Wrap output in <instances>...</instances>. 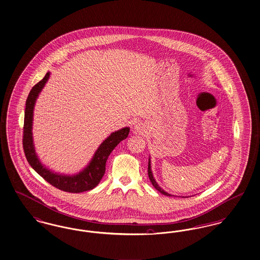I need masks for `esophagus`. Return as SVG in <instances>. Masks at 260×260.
<instances>
[{
  "mask_svg": "<svg viewBox=\"0 0 260 260\" xmlns=\"http://www.w3.org/2000/svg\"><path fill=\"white\" fill-rule=\"evenodd\" d=\"M133 132H134L135 134L144 135L145 133H147V129H146V127L144 126L143 123H138V124H136L135 126H134Z\"/></svg>",
  "mask_w": 260,
  "mask_h": 260,
  "instance_id": "1",
  "label": "esophagus"
}]
</instances>
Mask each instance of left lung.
<instances>
[{
    "label": "left lung",
    "mask_w": 260,
    "mask_h": 260,
    "mask_svg": "<svg viewBox=\"0 0 260 260\" xmlns=\"http://www.w3.org/2000/svg\"><path fill=\"white\" fill-rule=\"evenodd\" d=\"M147 174H148V178H149V180L151 181V183H152V185L155 187V189L156 190H158L160 193H162V194H164V195H167V196H172L171 194L169 193H167L166 191H164L160 186H159L158 184H157V182L155 181L154 180V178H153V175H152V172H151V167H150V159H148V168H147Z\"/></svg>",
    "instance_id": "obj_1"
}]
</instances>
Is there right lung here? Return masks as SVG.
I'll return each mask as SVG.
<instances>
[{
	"label": "right lung",
	"instance_id": "add662e5",
	"mask_svg": "<svg viewBox=\"0 0 260 260\" xmlns=\"http://www.w3.org/2000/svg\"><path fill=\"white\" fill-rule=\"evenodd\" d=\"M49 73H46L45 78L41 81H39L31 89L26 100L22 140L25 156L31 167L41 177H43L45 181L49 182L51 185H53L58 189L71 193H80L91 190L95 186H97L101 181L106 171V162L109 155L111 154L114 147L128 137L130 129L129 127H125L109 136L102 143L100 147H98L93 158L91 159L90 163L86 166V168H84L77 175H60L45 168L40 162V159L38 158L36 154L32 136V125L35 103L40 92L44 88L47 79H49Z\"/></svg>",
	"mask_w": 260,
	"mask_h": 260
}]
</instances>
